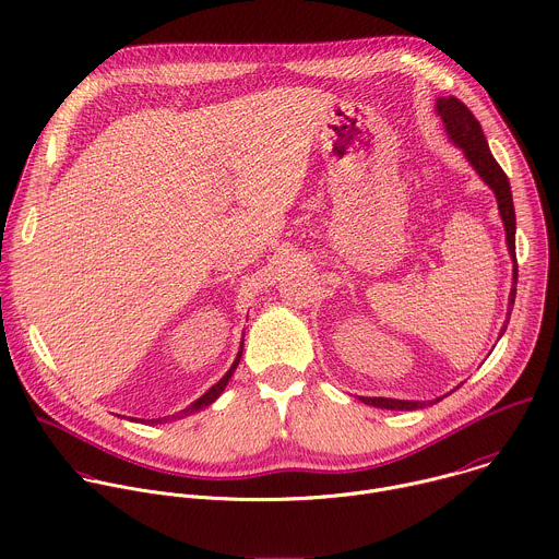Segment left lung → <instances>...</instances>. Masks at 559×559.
<instances>
[{
  "label": "left lung",
  "instance_id": "left-lung-1",
  "mask_svg": "<svg viewBox=\"0 0 559 559\" xmlns=\"http://www.w3.org/2000/svg\"><path fill=\"white\" fill-rule=\"evenodd\" d=\"M437 114L441 116L448 135L452 138V142L463 148L467 162L476 168V173L483 177V181L489 186L496 195L498 202V211L504 224V237H507V248L509 254L513 259V287L509 294V309H507V318L511 316L513 309V300H515V283H518V263H515V213H513V200H511V186L509 179L504 175V170L500 168V164L493 159L487 138L483 133L480 122L474 118V114L467 109L465 103H461L454 96H441L437 100ZM509 322V320H507ZM507 324L500 329V335L504 333ZM441 400V397H439ZM437 400V402H439ZM359 402L376 406V408H386V411H417L424 408V402H406V400H389V397H359Z\"/></svg>",
  "mask_w": 559,
  "mask_h": 559
}]
</instances>
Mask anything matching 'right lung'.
<instances>
[{"mask_svg": "<svg viewBox=\"0 0 559 559\" xmlns=\"http://www.w3.org/2000/svg\"><path fill=\"white\" fill-rule=\"evenodd\" d=\"M241 353H243V346H241V350L237 353V359L233 361V366L228 368V373L213 386V389H209L200 400H195L189 408H183L181 413H177V417H183V415H193V413H198V411H202V408H206V406H211L222 393H224V389H226V384L230 382V378H233V373H235V368L239 366V359H241ZM173 419H175V415H173ZM166 421V419H164ZM151 424H162V419H151Z\"/></svg>", "mask_w": 559, "mask_h": 559, "instance_id": "1", "label": "right lung"}]
</instances>
